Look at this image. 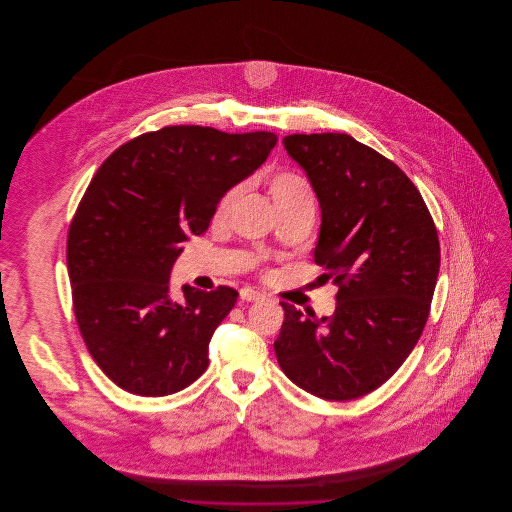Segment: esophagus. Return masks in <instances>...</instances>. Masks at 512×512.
<instances>
[{
	"label": "esophagus",
	"instance_id": "34e87169",
	"mask_svg": "<svg viewBox=\"0 0 512 512\" xmlns=\"http://www.w3.org/2000/svg\"><path fill=\"white\" fill-rule=\"evenodd\" d=\"M240 297H242L244 301H261L265 295L261 292H257V290H253V288H242V290H240Z\"/></svg>",
	"mask_w": 512,
	"mask_h": 512
}]
</instances>
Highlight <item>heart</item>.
<instances>
[{
    "label": "heart",
    "instance_id": "1",
    "mask_svg": "<svg viewBox=\"0 0 512 512\" xmlns=\"http://www.w3.org/2000/svg\"><path fill=\"white\" fill-rule=\"evenodd\" d=\"M242 188H232L226 194L222 195L219 207H217V217L228 215V211L234 207V203L238 201ZM268 194L272 197L276 209L280 215L292 213L301 207H309L315 205V195L313 190L309 188V184L293 172H274L268 178Z\"/></svg>",
    "mask_w": 512,
    "mask_h": 512
}]
</instances>
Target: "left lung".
Segmentation results:
<instances>
[{
    "mask_svg": "<svg viewBox=\"0 0 512 512\" xmlns=\"http://www.w3.org/2000/svg\"><path fill=\"white\" fill-rule=\"evenodd\" d=\"M282 142L317 194L315 263L338 293L332 317L282 303L276 359L301 390L351 401L390 380L420 338L438 282V230L409 176L349 134Z\"/></svg>",
    "mask_w": 512,
    "mask_h": 512,
    "instance_id": "left-lung-1",
    "label": "left lung"
}]
</instances>
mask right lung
<instances>
[{"instance_id":"add662e5","label":"right lung","mask_w":512,"mask_h":512,"mask_svg":"<svg viewBox=\"0 0 512 512\" xmlns=\"http://www.w3.org/2000/svg\"><path fill=\"white\" fill-rule=\"evenodd\" d=\"M272 132L165 126L115 149L78 203L67 240L82 340L119 388L163 397L209 366V341L238 292L182 286L172 265L188 234L209 228L222 195L267 161Z\"/></svg>"}]
</instances>
